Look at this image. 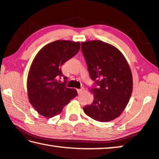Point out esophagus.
I'll return each instance as SVG.
<instances>
[{
    "instance_id": "esophagus-1",
    "label": "esophagus",
    "mask_w": 159,
    "mask_h": 159,
    "mask_svg": "<svg viewBox=\"0 0 159 159\" xmlns=\"http://www.w3.org/2000/svg\"><path fill=\"white\" fill-rule=\"evenodd\" d=\"M84 87H82V88H80V89H77V92H78V93H79V94H80V93H82L84 91Z\"/></svg>"
}]
</instances>
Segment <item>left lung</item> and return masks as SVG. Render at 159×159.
<instances>
[{
	"label": "left lung",
	"instance_id": "8db88e82",
	"mask_svg": "<svg viewBox=\"0 0 159 159\" xmlns=\"http://www.w3.org/2000/svg\"><path fill=\"white\" fill-rule=\"evenodd\" d=\"M81 51L94 81V99L84 111L98 122H109L119 117L132 95L129 64L117 48L100 40L82 42Z\"/></svg>",
	"mask_w": 159,
	"mask_h": 159
}]
</instances>
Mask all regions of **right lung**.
Instances as JSON below:
<instances>
[{"label":"right lung","instance_id":"1","mask_svg":"<svg viewBox=\"0 0 159 159\" xmlns=\"http://www.w3.org/2000/svg\"><path fill=\"white\" fill-rule=\"evenodd\" d=\"M79 42L57 40L44 46L30 66L27 78L30 102L40 115L48 118L62 112L63 107L78 95L74 89L66 88L68 78L61 66L79 52ZM64 78V82L59 79Z\"/></svg>","mask_w":159,"mask_h":159}]
</instances>
